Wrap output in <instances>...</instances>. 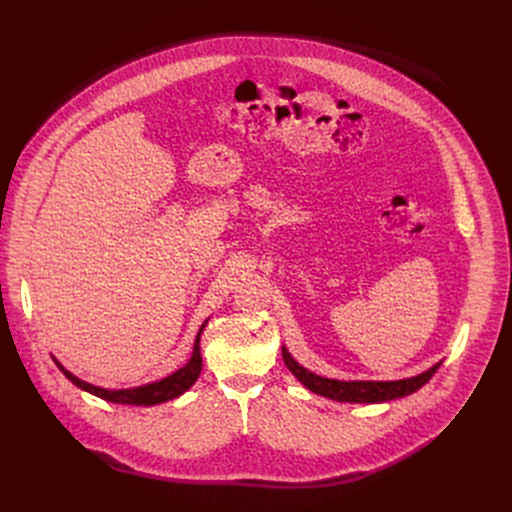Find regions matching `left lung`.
Wrapping results in <instances>:
<instances>
[{
    "instance_id": "8db88e82",
    "label": "left lung",
    "mask_w": 512,
    "mask_h": 512,
    "mask_svg": "<svg viewBox=\"0 0 512 512\" xmlns=\"http://www.w3.org/2000/svg\"><path fill=\"white\" fill-rule=\"evenodd\" d=\"M283 360L287 369L294 373L300 383H304L310 392L331 398L335 402H360V404H375V402H387L394 398H404L412 392L421 389L433 375L440 369L442 362L433 364V367L417 377L400 379V381H337L327 379L310 373L308 369L300 367V364L291 358V354L283 348Z\"/></svg>"
}]
</instances>
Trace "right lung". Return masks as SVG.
Masks as SVG:
<instances>
[{
	"label": "right lung",
	"mask_w": 512,
	"mask_h": 512,
	"mask_svg": "<svg viewBox=\"0 0 512 512\" xmlns=\"http://www.w3.org/2000/svg\"><path fill=\"white\" fill-rule=\"evenodd\" d=\"M206 327V323L202 325V329ZM202 329L196 337V344H193V354L189 358V362L185 364L183 369H179L177 373L168 375L162 381L150 383V385H141V387H133V389H102V387H95L91 383L81 381L79 377H75L72 373H68L62 364H58L60 371L75 383L77 387L85 389V392L102 398L106 402H116V404H135V406H152V404H160L166 400H173L177 396H181L183 392L196 383V379L202 373V356H200V335Z\"/></svg>",
	"instance_id": "add662e5"
}]
</instances>
